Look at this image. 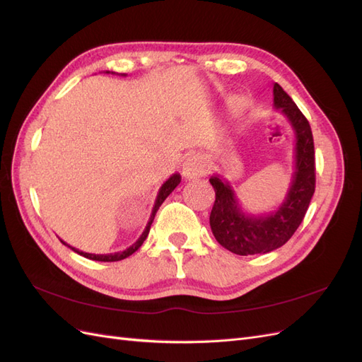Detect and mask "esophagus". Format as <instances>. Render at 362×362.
Here are the masks:
<instances>
[{
    "label": "esophagus",
    "instance_id": "obj_1",
    "mask_svg": "<svg viewBox=\"0 0 362 362\" xmlns=\"http://www.w3.org/2000/svg\"><path fill=\"white\" fill-rule=\"evenodd\" d=\"M206 173V164L201 156H190L182 164V177L185 180L201 178Z\"/></svg>",
    "mask_w": 362,
    "mask_h": 362
}]
</instances>
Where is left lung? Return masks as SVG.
Wrapping results in <instances>:
<instances>
[{"label":"left lung","mask_w":362,"mask_h":362,"mask_svg":"<svg viewBox=\"0 0 362 362\" xmlns=\"http://www.w3.org/2000/svg\"><path fill=\"white\" fill-rule=\"evenodd\" d=\"M273 107L287 117L296 137L294 172L286 199L269 214L245 213L231 182L213 175L216 201L210 214L213 235L237 255L267 254L286 245L302 223L315 190V160L311 127L282 87L273 84Z\"/></svg>","instance_id":"obj_1"}]
</instances>
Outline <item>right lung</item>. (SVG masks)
Returning <instances> with one entry per match:
<instances>
[{
	"label": "right lung",
	"instance_id": "right-lung-1",
	"mask_svg": "<svg viewBox=\"0 0 362 362\" xmlns=\"http://www.w3.org/2000/svg\"><path fill=\"white\" fill-rule=\"evenodd\" d=\"M107 74H110L107 71ZM112 74H115V72H112ZM124 76H125V74H124ZM181 182V175L180 173H173V175H170V178H168L166 181L163 182V185L160 187V190H158V194H157V199H156V204H154V208H152V213H151V217H149V221H148V223H146V228H145V231L141 233V235L137 238V242L134 243V245H131L129 247H127L125 250H122V252H115V254H89V252H83V250H78V249H75V247H72V246H69V245H66L63 242V240H60V242L63 243V245H66L68 247H71L74 252H76V254H80V255H83L84 258H89V259H93V261H104V262H112V261H120V259H124V258H127V257H129V255H133L134 252L144 245V242L146 240V237H148V234H149V229H151V225H152V222H154V217H156V214H157V211H158V208H160V205L164 202V199L168 198V196L175 190V187H177V185Z\"/></svg>",
	"mask_w": 362,
	"mask_h": 362
}]
</instances>
